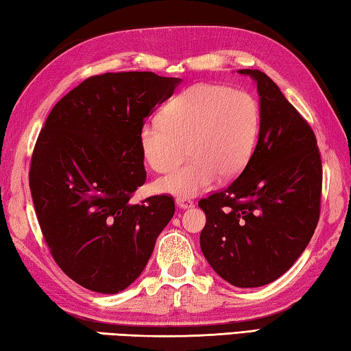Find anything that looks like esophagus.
Segmentation results:
<instances>
[{"label": "esophagus", "instance_id": "34e87169", "mask_svg": "<svg viewBox=\"0 0 351 351\" xmlns=\"http://www.w3.org/2000/svg\"><path fill=\"white\" fill-rule=\"evenodd\" d=\"M176 205L179 206V208H182V210H186V208H193L194 202H193V200H189V199H185V197H177L176 199Z\"/></svg>", "mask_w": 351, "mask_h": 351}]
</instances>
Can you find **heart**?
Returning <instances> with one entry per match:
<instances>
[{"label": "heart", "instance_id": "1", "mask_svg": "<svg viewBox=\"0 0 351 351\" xmlns=\"http://www.w3.org/2000/svg\"><path fill=\"white\" fill-rule=\"evenodd\" d=\"M261 125L260 104L254 95L226 85L196 84L172 97L162 121H146L138 129V145L154 171L171 172L185 158L193 160L163 177L155 188L177 197H196L219 177L232 179L255 151Z\"/></svg>", "mask_w": 351, "mask_h": 351}]
</instances>
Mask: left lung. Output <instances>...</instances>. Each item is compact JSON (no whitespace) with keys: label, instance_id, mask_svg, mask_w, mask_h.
Masks as SVG:
<instances>
[{"label":"left lung","instance_id":"left-lung-1","mask_svg":"<svg viewBox=\"0 0 351 351\" xmlns=\"http://www.w3.org/2000/svg\"><path fill=\"white\" fill-rule=\"evenodd\" d=\"M261 125L249 163L232 185L202 199L200 249L221 278L260 288L281 277L311 241L320 213L322 160L313 129L277 84L258 70Z\"/></svg>","mask_w":351,"mask_h":351}]
</instances>
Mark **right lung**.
Segmentation results:
<instances>
[{"mask_svg":"<svg viewBox=\"0 0 351 351\" xmlns=\"http://www.w3.org/2000/svg\"><path fill=\"white\" fill-rule=\"evenodd\" d=\"M182 79L106 73L57 102L34 147L29 186L46 244L80 286L117 294L140 277L174 199L132 204L146 180L138 129Z\"/></svg>","mask_w":351,"mask_h":351,"instance_id":"obj_1","label":"right lung"}]
</instances>
